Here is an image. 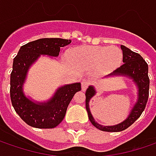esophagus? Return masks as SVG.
I'll return each mask as SVG.
<instances>
[{
    "label": "esophagus",
    "instance_id": "34e87169",
    "mask_svg": "<svg viewBox=\"0 0 156 156\" xmlns=\"http://www.w3.org/2000/svg\"><path fill=\"white\" fill-rule=\"evenodd\" d=\"M89 85H90L89 81H87V80H83V81L81 82V88H82V90H83V91H85V90L87 89V87L89 86Z\"/></svg>",
    "mask_w": 156,
    "mask_h": 156
}]
</instances>
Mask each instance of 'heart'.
I'll return each mask as SVG.
<instances>
[{"instance_id": "heart-1", "label": "heart", "mask_w": 156, "mask_h": 156, "mask_svg": "<svg viewBox=\"0 0 156 156\" xmlns=\"http://www.w3.org/2000/svg\"><path fill=\"white\" fill-rule=\"evenodd\" d=\"M71 59L79 67H97L98 71L109 72L120 65L122 61V52L120 49L114 46L84 47L73 51Z\"/></svg>"}]
</instances>
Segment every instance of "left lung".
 Masks as SVG:
<instances>
[{
	"label": "left lung",
	"mask_w": 156,
	"mask_h": 156,
	"mask_svg": "<svg viewBox=\"0 0 156 156\" xmlns=\"http://www.w3.org/2000/svg\"><path fill=\"white\" fill-rule=\"evenodd\" d=\"M123 54V64L113 71V75L119 74L129 76L137 84L139 88L138 101L133 106L128 118L122 123L112 126H103L95 122L89 108V101L94 96L95 90L92 86H89L85 91V107L88 112V117L91 124L101 131L105 132H119L123 131L134 123V121L141 115L145 109L148 95H149V78H148V65L143 58L136 52H133L124 45L120 46Z\"/></svg>",
	"instance_id": "obj_1"
}]
</instances>
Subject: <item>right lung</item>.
<instances>
[{
    "mask_svg": "<svg viewBox=\"0 0 156 156\" xmlns=\"http://www.w3.org/2000/svg\"><path fill=\"white\" fill-rule=\"evenodd\" d=\"M71 39L42 38L24 44L14 58L10 74V98L16 113L25 123L37 128H54L64 119L72 97L81 90V84L62 86L47 103L36 104L24 96L23 85L28 69L41 54L58 57L60 48L71 44Z\"/></svg>",
    "mask_w": 156,
    "mask_h": 156,
    "instance_id": "right-lung-1",
    "label": "right lung"
}]
</instances>
